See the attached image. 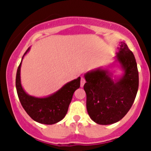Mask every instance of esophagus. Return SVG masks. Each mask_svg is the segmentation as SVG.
Listing matches in <instances>:
<instances>
[{
    "instance_id": "obj_1",
    "label": "esophagus",
    "mask_w": 151,
    "mask_h": 151,
    "mask_svg": "<svg viewBox=\"0 0 151 151\" xmlns=\"http://www.w3.org/2000/svg\"><path fill=\"white\" fill-rule=\"evenodd\" d=\"M85 78H83V77H82V78H81V82H80V85H81V87H83L84 85H85Z\"/></svg>"
}]
</instances>
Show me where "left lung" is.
Listing matches in <instances>:
<instances>
[{"mask_svg":"<svg viewBox=\"0 0 151 151\" xmlns=\"http://www.w3.org/2000/svg\"><path fill=\"white\" fill-rule=\"evenodd\" d=\"M115 62L122 71L113 78L110 68L99 67L84 75L86 106L92 120L100 125L119 122L129 112L138 89V71L133 53L124 42L119 43Z\"/></svg>","mask_w":151,"mask_h":151,"instance_id":"left-lung-1","label":"left lung"}]
</instances>
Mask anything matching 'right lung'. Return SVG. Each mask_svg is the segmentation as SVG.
<instances>
[{
  "instance_id": "add662e5",
  "label": "right lung",
  "mask_w": 151,
  "mask_h": 151,
  "mask_svg": "<svg viewBox=\"0 0 151 151\" xmlns=\"http://www.w3.org/2000/svg\"><path fill=\"white\" fill-rule=\"evenodd\" d=\"M30 50L28 48L23 57ZM21 61L17 69L16 77V88L19 99L28 115L35 122L45 125H53L60 122L67 113L75 91L79 88L81 78L78 77L67 82L54 94L44 97H37L27 94L21 84Z\"/></svg>"
}]
</instances>
